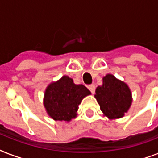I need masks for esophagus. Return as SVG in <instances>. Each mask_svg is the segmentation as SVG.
I'll return each mask as SVG.
<instances>
[{
  "mask_svg": "<svg viewBox=\"0 0 158 158\" xmlns=\"http://www.w3.org/2000/svg\"><path fill=\"white\" fill-rule=\"evenodd\" d=\"M89 89L90 90V92H91L92 94H94V93H95V89H96V88H95V85H94V84H91V85H89Z\"/></svg>",
  "mask_w": 158,
  "mask_h": 158,
  "instance_id": "34e87169",
  "label": "esophagus"
}]
</instances>
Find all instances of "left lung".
Listing matches in <instances>:
<instances>
[{"instance_id": "left-lung-1", "label": "left lung", "mask_w": 158, "mask_h": 158, "mask_svg": "<svg viewBox=\"0 0 158 158\" xmlns=\"http://www.w3.org/2000/svg\"><path fill=\"white\" fill-rule=\"evenodd\" d=\"M95 98L101 110L109 119L123 117L132 102L131 92L127 84L112 74L104 77L103 84L97 88Z\"/></svg>"}]
</instances>
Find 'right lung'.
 Returning <instances> with one entry per match:
<instances>
[{
	"label": "right lung",
	"instance_id": "right-lung-1",
	"mask_svg": "<svg viewBox=\"0 0 158 158\" xmlns=\"http://www.w3.org/2000/svg\"><path fill=\"white\" fill-rule=\"evenodd\" d=\"M90 94L85 86L74 84L73 79L63 76L48 87L45 92L44 106L53 120L69 121L76 116L82 99Z\"/></svg>",
	"mask_w": 158,
	"mask_h": 158
}]
</instances>
